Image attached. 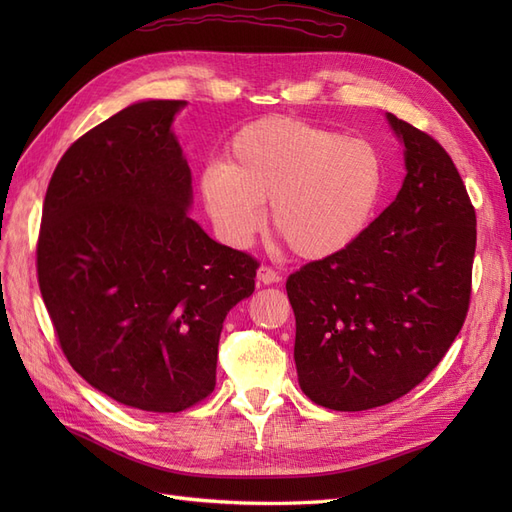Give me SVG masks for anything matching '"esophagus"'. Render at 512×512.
Here are the masks:
<instances>
[{
  "mask_svg": "<svg viewBox=\"0 0 512 512\" xmlns=\"http://www.w3.org/2000/svg\"><path fill=\"white\" fill-rule=\"evenodd\" d=\"M256 280H258V284L269 286V284L280 282V273H277V271L271 269V267H267V265H262V267L258 269V273H256Z\"/></svg>",
  "mask_w": 512,
  "mask_h": 512,
  "instance_id": "1",
  "label": "esophagus"
}]
</instances>
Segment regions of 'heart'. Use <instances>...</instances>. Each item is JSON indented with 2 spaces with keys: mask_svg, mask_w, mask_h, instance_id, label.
<instances>
[{
  "mask_svg": "<svg viewBox=\"0 0 512 512\" xmlns=\"http://www.w3.org/2000/svg\"><path fill=\"white\" fill-rule=\"evenodd\" d=\"M384 190L380 151L290 117H262L232 134L224 162L198 175V194L215 232L245 247L262 224L292 254L322 260L361 239Z\"/></svg>",
  "mask_w": 512,
  "mask_h": 512,
  "instance_id": "1",
  "label": "heart"
}]
</instances>
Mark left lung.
Returning a JSON list of instances; mask_svg holds the SVG:
<instances>
[{"instance_id": "left-lung-1", "label": "left lung", "mask_w": 512, "mask_h": 512, "mask_svg": "<svg viewBox=\"0 0 512 512\" xmlns=\"http://www.w3.org/2000/svg\"><path fill=\"white\" fill-rule=\"evenodd\" d=\"M408 175L361 239L294 271V363L314 404L359 412L421 384L468 316L476 211L444 147L386 115Z\"/></svg>"}]
</instances>
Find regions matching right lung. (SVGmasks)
<instances>
[{
	"label": "right lung",
	"instance_id": "obj_1",
	"mask_svg": "<svg viewBox=\"0 0 512 512\" xmlns=\"http://www.w3.org/2000/svg\"><path fill=\"white\" fill-rule=\"evenodd\" d=\"M183 104H132L74 141L46 188L36 247L46 312L76 374L162 414L215 389L224 318L258 269L188 218L192 175L170 132Z\"/></svg>",
	"mask_w": 512,
	"mask_h": 512
}]
</instances>
